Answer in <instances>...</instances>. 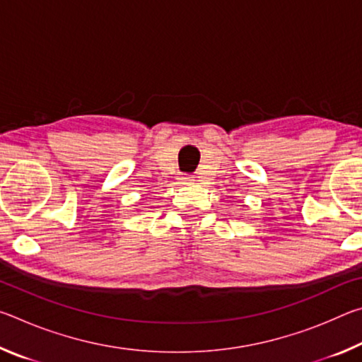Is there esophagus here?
<instances>
[{"instance_id":"34e87169","label":"esophagus","mask_w":362,"mask_h":362,"mask_svg":"<svg viewBox=\"0 0 362 362\" xmlns=\"http://www.w3.org/2000/svg\"><path fill=\"white\" fill-rule=\"evenodd\" d=\"M189 180H192V177L183 175V177H180V179H179V183H180V185H185V183H189Z\"/></svg>"}]
</instances>
